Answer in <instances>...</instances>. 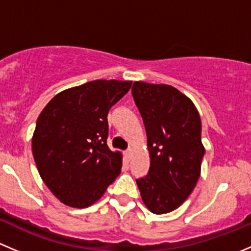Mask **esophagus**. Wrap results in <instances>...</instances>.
<instances>
[{"label": "esophagus", "mask_w": 251, "mask_h": 251, "mask_svg": "<svg viewBox=\"0 0 251 251\" xmlns=\"http://www.w3.org/2000/svg\"><path fill=\"white\" fill-rule=\"evenodd\" d=\"M131 153H133V150H131V149H128V150H126V151L125 152V156L126 157V158H130V157H131Z\"/></svg>", "instance_id": "1"}]
</instances>
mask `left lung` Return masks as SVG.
<instances>
[{
	"mask_svg": "<svg viewBox=\"0 0 251 251\" xmlns=\"http://www.w3.org/2000/svg\"><path fill=\"white\" fill-rule=\"evenodd\" d=\"M134 101L143 117L150 170L136 180L144 204L167 214L187 200L201 175L202 122L190 98L168 84L134 82Z\"/></svg>",
	"mask_w": 251,
	"mask_h": 251,
	"instance_id": "obj_1",
	"label": "left lung"
}]
</instances>
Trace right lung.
<instances>
[{
	"mask_svg": "<svg viewBox=\"0 0 251 251\" xmlns=\"http://www.w3.org/2000/svg\"><path fill=\"white\" fill-rule=\"evenodd\" d=\"M131 81L97 79L56 94L38 116L32 154L50 192L72 208L102 197L122 168V153L107 146L110 108Z\"/></svg>",
	"mask_w": 251,
	"mask_h": 251,
	"instance_id": "right-lung-1",
	"label": "right lung"
}]
</instances>
